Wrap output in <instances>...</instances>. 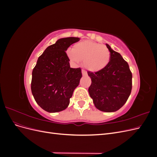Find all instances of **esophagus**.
<instances>
[{
	"label": "esophagus",
	"mask_w": 157,
	"mask_h": 157,
	"mask_svg": "<svg viewBox=\"0 0 157 157\" xmlns=\"http://www.w3.org/2000/svg\"><path fill=\"white\" fill-rule=\"evenodd\" d=\"M82 75L83 76H85V75H87V72L86 71H84V70H82Z\"/></svg>",
	"instance_id": "esophagus-1"
}]
</instances>
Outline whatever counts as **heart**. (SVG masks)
Masks as SVG:
<instances>
[{"instance_id": "1", "label": "heart", "mask_w": 157, "mask_h": 157, "mask_svg": "<svg viewBox=\"0 0 157 157\" xmlns=\"http://www.w3.org/2000/svg\"><path fill=\"white\" fill-rule=\"evenodd\" d=\"M66 53L68 58L75 63L83 60L84 67L94 73L105 68L111 59V52L105 45L91 40L78 42Z\"/></svg>"}]
</instances>
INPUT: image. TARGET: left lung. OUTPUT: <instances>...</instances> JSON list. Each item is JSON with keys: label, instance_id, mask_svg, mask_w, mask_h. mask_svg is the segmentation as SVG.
Wrapping results in <instances>:
<instances>
[{"label": "left lung", "instance_id": "left-lung-1", "mask_svg": "<svg viewBox=\"0 0 157 157\" xmlns=\"http://www.w3.org/2000/svg\"><path fill=\"white\" fill-rule=\"evenodd\" d=\"M111 59L105 68L98 72L88 71L92 84L88 88L96 107L104 112H115L129 98L132 87V75L129 65L121 55L111 49Z\"/></svg>", "mask_w": 157, "mask_h": 157}]
</instances>
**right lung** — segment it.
I'll list each match as a JSON object with an SVG mask.
<instances>
[{
    "label": "right lung",
    "mask_w": 157,
    "mask_h": 157,
    "mask_svg": "<svg viewBox=\"0 0 157 157\" xmlns=\"http://www.w3.org/2000/svg\"><path fill=\"white\" fill-rule=\"evenodd\" d=\"M79 40L78 37L58 40L39 56L33 70V96L38 105L47 112H59L67 108L75 89L78 86L81 69L70 67L65 51Z\"/></svg>",
    "instance_id": "right-lung-1"
}]
</instances>
